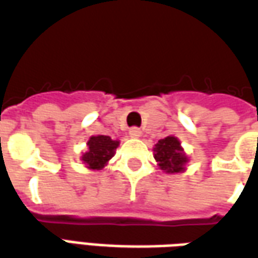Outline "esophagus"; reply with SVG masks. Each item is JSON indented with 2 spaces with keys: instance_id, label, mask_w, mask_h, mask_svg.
<instances>
[{
  "instance_id": "esophagus-1",
  "label": "esophagus",
  "mask_w": 258,
  "mask_h": 258,
  "mask_svg": "<svg viewBox=\"0 0 258 258\" xmlns=\"http://www.w3.org/2000/svg\"><path fill=\"white\" fill-rule=\"evenodd\" d=\"M129 136L132 139H139L142 136V131L139 127H131L129 129Z\"/></svg>"
}]
</instances>
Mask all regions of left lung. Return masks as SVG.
Segmentation results:
<instances>
[{"mask_svg":"<svg viewBox=\"0 0 258 258\" xmlns=\"http://www.w3.org/2000/svg\"><path fill=\"white\" fill-rule=\"evenodd\" d=\"M153 151L157 165L167 173L183 172L189 162V157L180 146L179 139L175 136H167L158 140Z\"/></svg>","mask_w":258,"mask_h":258,"instance_id":"1","label":"left lung"}]
</instances>
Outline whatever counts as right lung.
<instances>
[{
	"label": "right lung",
	"instance_id": "right-lung-1",
	"mask_svg": "<svg viewBox=\"0 0 258 258\" xmlns=\"http://www.w3.org/2000/svg\"><path fill=\"white\" fill-rule=\"evenodd\" d=\"M118 146H119V140H112L109 136H104V135L91 136L87 140V150L82 154L80 160L83 161L86 168L93 171H100L114 157Z\"/></svg>",
	"mask_w": 258,
	"mask_h": 258
}]
</instances>
